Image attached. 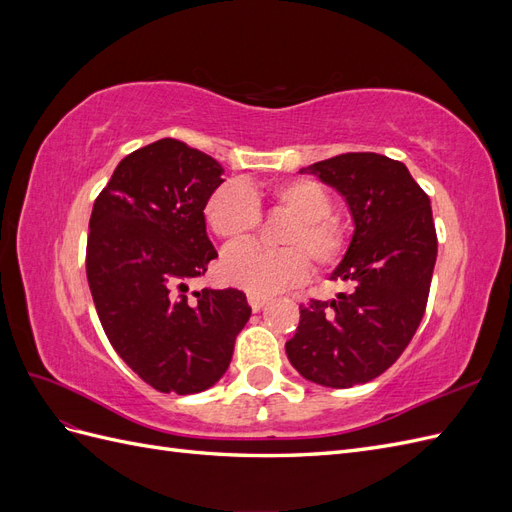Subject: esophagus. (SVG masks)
<instances>
[{"label":"esophagus","instance_id":"34e87169","mask_svg":"<svg viewBox=\"0 0 512 512\" xmlns=\"http://www.w3.org/2000/svg\"><path fill=\"white\" fill-rule=\"evenodd\" d=\"M247 303H250V307L254 309V312H260V309L269 303V299L267 297H260V294H247Z\"/></svg>","mask_w":512,"mask_h":512}]
</instances>
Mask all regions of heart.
<instances>
[{
	"mask_svg": "<svg viewBox=\"0 0 512 512\" xmlns=\"http://www.w3.org/2000/svg\"><path fill=\"white\" fill-rule=\"evenodd\" d=\"M275 209L292 215L294 222L282 232V250L256 243L232 245L220 258V275L230 286L250 294H275L303 282L309 273V256L318 269H333L348 250V230L337 220L333 198L314 179H292L269 190ZM209 228L224 241H241L260 226L256 194L239 181L215 188L205 205Z\"/></svg>",
	"mask_w": 512,
	"mask_h": 512,
	"instance_id": "b5f03b06",
	"label": "heart"
}]
</instances>
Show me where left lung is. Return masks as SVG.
<instances>
[{
    "label": "left lung",
    "instance_id": "8db88e82",
    "mask_svg": "<svg viewBox=\"0 0 512 512\" xmlns=\"http://www.w3.org/2000/svg\"><path fill=\"white\" fill-rule=\"evenodd\" d=\"M301 173L346 198L354 232L331 277L354 290L301 305L286 354L305 380L350 389L384 374L423 320L438 256L431 203L406 164L380 153H342Z\"/></svg>",
    "mask_w": 512,
    "mask_h": 512
}]
</instances>
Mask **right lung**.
I'll use <instances>...</instances> for the list:
<instances>
[{
    "mask_svg": "<svg viewBox=\"0 0 512 512\" xmlns=\"http://www.w3.org/2000/svg\"><path fill=\"white\" fill-rule=\"evenodd\" d=\"M222 173L207 153L162 138L117 164L91 211L85 265L102 329L160 393L218 382L252 316L237 288L188 297V282L218 258L203 211Z\"/></svg>",
    "mask_w": 512,
    "mask_h": 512,
    "instance_id": "right-lung-1",
    "label": "right lung"
}]
</instances>
